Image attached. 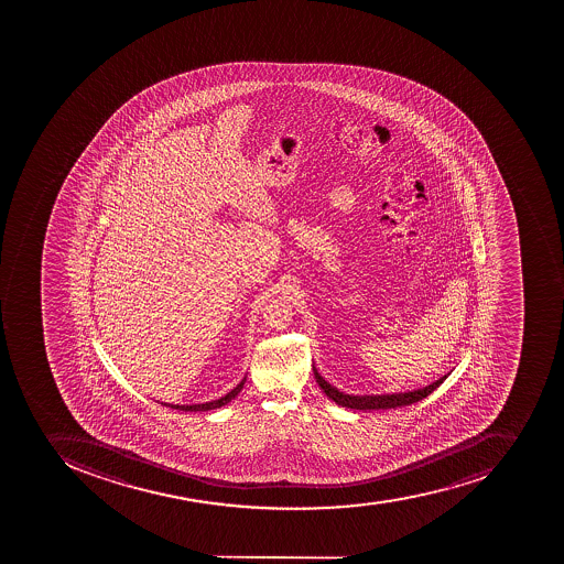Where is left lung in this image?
<instances>
[{
  "instance_id": "obj_1",
  "label": "left lung",
  "mask_w": 564,
  "mask_h": 564,
  "mask_svg": "<svg viewBox=\"0 0 564 564\" xmlns=\"http://www.w3.org/2000/svg\"><path fill=\"white\" fill-rule=\"evenodd\" d=\"M314 376L321 390H323L326 397L332 399L335 404L347 409H359V411H379V409L404 408V405L420 402V400L431 395L432 391L437 390V388L443 384L444 379L448 378L449 373H446V376H443V378L437 379V381L432 382V384L425 388H417V390L413 391H400V393H382V395H349V393H344V391L329 384V382L317 372L315 365Z\"/></svg>"
}]
</instances>
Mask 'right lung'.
Masks as SVG:
<instances>
[{
	"label": "right lung",
	"mask_w": 564,
	"mask_h": 564,
	"mask_svg": "<svg viewBox=\"0 0 564 564\" xmlns=\"http://www.w3.org/2000/svg\"><path fill=\"white\" fill-rule=\"evenodd\" d=\"M245 381H247V376L241 379L240 384L238 387L232 388L227 395L220 397V399L212 400V402H205V404H192V405H180V404H165L162 402V405H167V408L177 409V411H185V413H197V411H209V409H218L223 408V405L229 404L232 399H235L241 390H243Z\"/></svg>",
	"instance_id": "obj_1"
}]
</instances>
